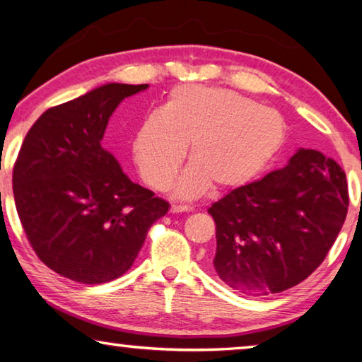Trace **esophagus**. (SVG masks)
<instances>
[{
	"mask_svg": "<svg viewBox=\"0 0 362 362\" xmlns=\"http://www.w3.org/2000/svg\"><path fill=\"white\" fill-rule=\"evenodd\" d=\"M189 211H193L192 207H189V206H177V204H173V206H170V212H173V214L189 212Z\"/></svg>",
	"mask_w": 362,
	"mask_h": 362,
	"instance_id": "obj_1",
	"label": "esophagus"
}]
</instances>
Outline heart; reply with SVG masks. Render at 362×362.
I'll return each instance as SVG.
<instances>
[{
    "label": "heart",
    "mask_w": 362,
    "mask_h": 362,
    "mask_svg": "<svg viewBox=\"0 0 362 362\" xmlns=\"http://www.w3.org/2000/svg\"><path fill=\"white\" fill-rule=\"evenodd\" d=\"M286 144V122L273 110L240 93L206 86H179L161 108L145 115L132 137V156L153 188L173 179L188 148L192 164L174 192L196 198L214 185L235 189L269 168Z\"/></svg>",
    "instance_id": "heart-1"
}]
</instances>
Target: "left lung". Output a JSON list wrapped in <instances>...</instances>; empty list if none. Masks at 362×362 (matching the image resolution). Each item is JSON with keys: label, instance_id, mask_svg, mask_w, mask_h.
<instances>
[{"label": "left lung", "instance_id": "8db88e82", "mask_svg": "<svg viewBox=\"0 0 362 362\" xmlns=\"http://www.w3.org/2000/svg\"><path fill=\"white\" fill-rule=\"evenodd\" d=\"M207 212L218 278L247 296L278 293L326 259L348 212L346 177L334 159L298 148L283 169L231 189Z\"/></svg>", "mask_w": 362, "mask_h": 362}]
</instances>
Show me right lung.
<instances>
[{
  "mask_svg": "<svg viewBox=\"0 0 362 362\" xmlns=\"http://www.w3.org/2000/svg\"><path fill=\"white\" fill-rule=\"evenodd\" d=\"M145 89L99 86L49 108L23 140L12 175L17 214L36 255L60 276L83 284L119 278L169 211L102 146L110 116Z\"/></svg>",
  "mask_w": 362,
  "mask_h": 362,
  "instance_id": "right-lung-1",
  "label": "right lung"
}]
</instances>
